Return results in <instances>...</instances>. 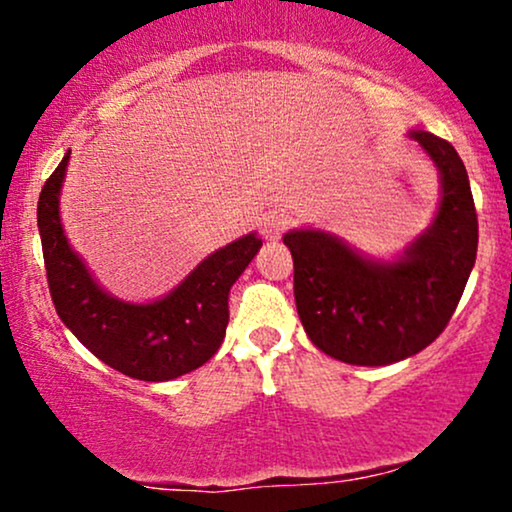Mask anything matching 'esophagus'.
Segmentation results:
<instances>
[{"mask_svg": "<svg viewBox=\"0 0 512 512\" xmlns=\"http://www.w3.org/2000/svg\"><path fill=\"white\" fill-rule=\"evenodd\" d=\"M286 226H289V214H284V211H267L260 219L262 236L267 240H279Z\"/></svg>", "mask_w": 512, "mask_h": 512, "instance_id": "esophagus-1", "label": "esophagus"}]
</instances>
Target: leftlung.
<instances>
[{
  "mask_svg": "<svg viewBox=\"0 0 512 512\" xmlns=\"http://www.w3.org/2000/svg\"><path fill=\"white\" fill-rule=\"evenodd\" d=\"M407 134L440 180L436 214L407 248L375 257L325 228L284 233L305 334L351 366H390L426 349L450 322L477 260L479 223L462 158L426 129Z\"/></svg>",
  "mask_w": 512,
  "mask_h": 512,
  "instance_id": "left-lung-1",
  "label": "left lung"
}]
</instances>
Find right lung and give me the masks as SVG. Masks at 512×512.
I'll return each instance as SVG.
<instances>
[{"label": "right lung", "mask_w": 512, "mask_h": 512, "mask_svg": "<svg viewBox=\"0 0 512 512\" xmlns=\"http://www.w3.org/2000/svg\"><path fill=\"white\" fill-rule=\"evenodd\" d=\"M69 154L38 199V231L60 320L93 356L129 378L166 383L204 366L226 337L231 286L255 260L262 240L252 231L214 250L154 301L117 298L103 289L64 233L60 195Z\"/></svg>", "instance_id": "add662e5"}]
</instances>
